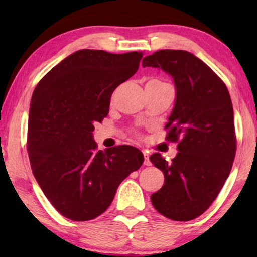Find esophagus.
<instances>
[{
  "label": "esophagus",
  "mask_w": 257,
  "mask_h": 257,
  "mask_svg": "<svg viewBox=\"0 0 257 257\" xmlns=\"http://www.w3.org/2000/svg\"><path fill=\"white\" fill-rule=\"evenodd\" d=\"M143 154H144V164H145L146 166H150V165H152V163H151V160H150L149 152H143Z\"/></svg>",
  "instance_id": "34e87169"
}]
</instances>
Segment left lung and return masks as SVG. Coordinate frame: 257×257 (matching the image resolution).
I'll list each match as a JSON object with an SVG mask.
<instances>
[{
    "label": "left lung",
    "instance_id": "1",
    "mask_svg": "<svg viewBox=\"0 0 257 257\" xmlns=\"http://www.w3.org/2000/svg\"><path fill=\"white\" fill-rule=\"evenodd\" d=\"M143 66L161 69L173 78L175 104L166 128L178 143L171 163L159 153L151 163L165 182L151 195L161 215L189 221L205 213L223 187L236 151L234 111L227 86L191 52L159 50L143 58Z\"/></svg>",
    "mask_w": 257,
    "mask_h": 257
}]
</instances>
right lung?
Instances as JSON below:
<instances>
[{
	"instance_id": "1",
	"label": "right lung",
	"mask_w": 257,
	"mask_h": 257,
	"mask_svg": "<svg viewBox=\"0 0 257 257\" xmlns=\"http://www.w3.org/2000/svg\"><path fill=\"white\" fill-rule=\"evenodd\" d=\"M142 52L83 49L52 68L31 97L28 152L38 185L51 205L72 221L96 219L118 186L143 165L128 145L97 151L96 122L106 117L113 91L135 75Z\"/></svg>"
}]
</instances>
